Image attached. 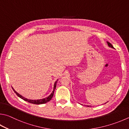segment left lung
I'll list each match as a JSON object with an SVG mask.
<instances>
[{
  "instance_id": "8db88e82",
  "label": "left lung",
  "mask_w": 129,
  "mask_h": 129,
  "mask_svg": "<svg viewBox=\"0 0 129 129\" xmlns=\"http://www.w3.org/2000/svg\"><path fill=\"white\" fill-rule=\"evenodd\" d=\"M107 42L108 46L109 47H111V48H114L113 46L112 45V44H111V43H110L109 42ZM87 107H89V105H87Z\"/></svg>"
}]
</instances>
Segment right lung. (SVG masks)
Returning a JSON list of instances; mask_svg holds the SVG:
<instances>
[{
  "label": "right lung",
  "instance_id": "add662e5",
  "mask_svg": "<svg viewBox=\"0 0 129 129\" xmlns=\"http://www.w3.org/2000/svg\"><path fill=\"white\" fill-rule=\"evenodd\" d=\"M58 81L57 80L55 82V83H54V86H53V91L52 93H51V94L48 96V97L44 98V99H38V100H31V99H27V98H26L25 97L21 95H20V93H18L17 92H16V91L15 90V89H14L12 87L13 90L14 91V92H15L16 95H17L18 97L20 98L21 99H23L26 102H27L29 103H32V104H44V103H47L48 102H50V100L52 99L53 96V93H54V91L56 87V83H57V82Z\"/></svg>",
  "mask_w": 129,
  "mask_h": 129
}]
</instances>
